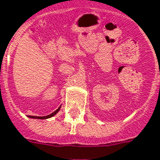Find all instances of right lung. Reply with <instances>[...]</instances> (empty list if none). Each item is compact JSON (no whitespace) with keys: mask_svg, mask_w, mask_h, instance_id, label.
I'll return each mask as SVG.
<instances>
[{"mask_svg":"<svg viewBox=\"0 0 160 160\" xmlns=\"http://www.w3.org/2000/svg\"><path fill=\"white\" fill-rule=\"evenodd\" d=\"M60 108H61V106H60V107H59L58 108V109H57L56 111H55V112H53L52 113H51V114H49V115H47V116L41 117V116H31V115H29V118H33V119H48V118H51V117L54 116V115H55V114H56V113H58V112L59 109H60Z\"/></svg>","mask_w":160,"mask_h":160,"instance_id":"add662e5","label":"right lung"}]
</instances>
